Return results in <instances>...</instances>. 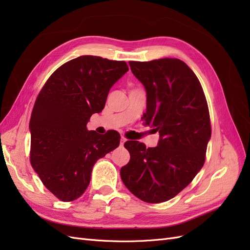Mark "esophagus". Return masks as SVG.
I'll return each mask as SVG.
<instances>
[{"mask_svg":"<svg viewBox=\"0 0 250 250\" xmlns=\"http://www.w3.org/2000/svg\"><path fill=\"white\" fill-rule=\"evenodd\" d=\"M126 141H127V140L122 135V137H121V145H124V143H125Z\"/></svg>","mask_w":250,"mask_h":250,"instance_id":"esophagus-1","label":"esophagus"}]
</instances>
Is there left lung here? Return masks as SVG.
<instances>
[{
	"mask_svg": "<svg viewBox=\"0 0 250 250\" xmlns=\"http://www.w3.org/2000/svg\"><path fill=\"white\" fill-rule=\"evenodd\" d=\"M146 89L143 120L160 133L156 147L124 144L130 161L121 168L123 184L149 203L167 201L184 190L203 167L210 139L209 112L198 78L184 62L162 58L129 62Z\"/></svg>",
	"mask_w": 250,
	"mask_h": 250,
	"instance_id": "8db88e82",
	"label": "left lung"
}]
</instances>
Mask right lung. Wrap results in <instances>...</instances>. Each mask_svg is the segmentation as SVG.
Listing matches in <instances>:
<instances>
[{
	"mask_svg": "<svg viewBox=\"0 0 250 250\" xmlns=\"http://www.w3.org/2000/svg\"><path fill=\"white\" fill-rule=\"evenodd\" d=\"M128 71L125 62L83 55L53 73L37 96L30 119V162L43 186L64 202L79 198L96 162L120 144V134L87 130L111 86Z\"/></svg>",
	"mask_w": 250,
	"mask_h": 250,
	"instance_id": "right-lung-1",
	"label": "right lung"
}]
</instances>
